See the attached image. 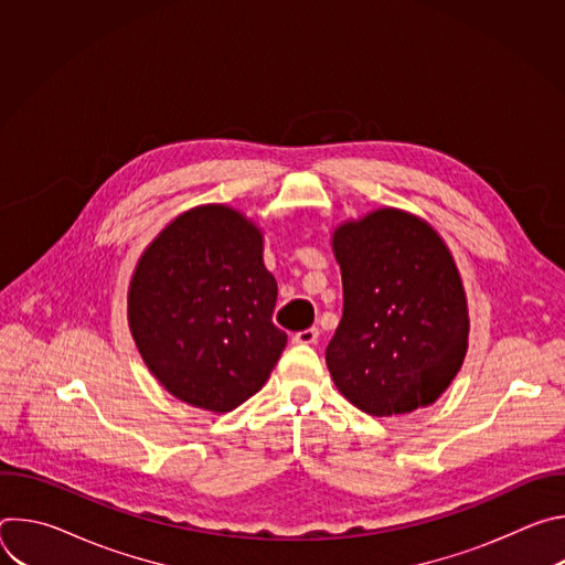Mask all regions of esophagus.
I'll list each match as a JSON object with an SVG mask.
<instances>
[{
    "mask_svg": "<svg viewBox=\"0 0 565 565\" xmlns=\"http://www.w3.org/2000/svg\"><path fill=\"white\" fill-rule=\"evenodd\" d=\"M317 340H319V329H315V327L292 335V344H317Z\"/></svg>",
    "mask_w": 565,
    "mask_h": 565,
    "instance_id": "1",
    "label": "esophagus"
}]
</instances>
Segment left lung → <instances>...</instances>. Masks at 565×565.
I'll use <instances>...</instances> for the list:
<instances>
[{"label": "left lung", "mask_w": 565, "mask_h": 565, "mask_svg": "<svg viewBox=\"0 0 565 565\" xmlns=\"http://www.w3.org/2000/svg\"><path fill=\"white\" fill-rule=\"evenodd\" d=\"M344 308L327 364L338 388L371 416L427 407L467 351V303L443 238L420 218L377 210L333 236Z\"/></svg>", "instance_id": "obj_1"}]
</instances>
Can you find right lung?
I'll return each instance as SVG.
<instances>
[{"instance_id":"add662e5","label":"right lung","mask_w":565,"mask_h":565,"mask_svg":"<svg viewBox=\"0 0 565 565\" xmlns=\"http://www.w3.org/2000/svg\"><path fill=\"white\" fill-rule=\"evenodd\" d=\"M262 253L253 223L205 205L174 218L140 257L129 327L174 397L223 414L266 384L288 335L273 324L277 281Z\"/></svg>"}]
</instances>
